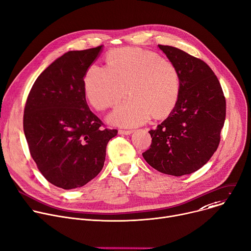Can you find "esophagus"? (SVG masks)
Masks as SVG:
<instances>
[{
    "label": "esophagus",
    "mask_w": 251,
    "mask_h": 251,
    "mask_svg": "<svg viewBox=\"0 0 251 251\" xmlns=\"http://www.w3.org/2000/svg\"><path fill=\"white\" fill-rule=\"evenodd\" d=\"M132 133H133L132 130H119V134H122V135H130Z\"/></svg>",
    "instance_id": "1"
}]
</instances>
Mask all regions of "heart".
Instances as JSON below:
<instances>
[{"label":"heart","instance_id":"heart-1","mask_svg":"<svg viewBox=\"0 0 251 251\" xmlns=\"http://www.w3.org/2000/svg\"><path fill=\"white\" fill-rule=\"evenodd\" d=\"M91 105L103 111L131 96L110 116L109 122L121 127H135L151 116L160 119L176 107L181 79L176 65L158 54L140 48L125 47L112 51L107 66L92 64L83 77Z\"/></svg>","mask_w":251,"mask_h":251}]
</instances>
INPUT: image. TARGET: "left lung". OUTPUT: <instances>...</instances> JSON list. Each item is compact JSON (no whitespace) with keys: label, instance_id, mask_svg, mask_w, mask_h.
<instances>
[{"label":"left lung","instance_id":"8db88e82","mask_svg":"<svg viewBox=\"0 0 251 251\" xmlns=\"http://www.w3.org/2000/svg\"><path fill=\"white\" fill-rule=\"evenodd\" d=\"M158 47L179 71L180 94L168 118L149 131L151 145L142 155L156 171L180 176L201 169L218 148L226 101L206 62L176 47Z\"/></svg>","mask_w":251,"mask_h":251}]
</instances>
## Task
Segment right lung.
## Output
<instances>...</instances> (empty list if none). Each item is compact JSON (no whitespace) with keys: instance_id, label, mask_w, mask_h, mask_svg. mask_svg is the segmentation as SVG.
Listing matches in <instances>:
<instances>
[{"instance_id":"obj_1","label":"right lung","mask_w":251,"mask_h":251,"mask_svg":"<svg viewBox=\"0 0 251 251\" xmlns=\"http://www.w3.org/2000/svg\"><path fill=\"white\" fill-rule=\"evenodd\" d=\"M102 48L64 53L41 73L26 101L23 128L30 154L42 176L64 190L99 175L107 144L118 133L104 128L86 101L83 77Z\"/></svg>"}]
</instances>
